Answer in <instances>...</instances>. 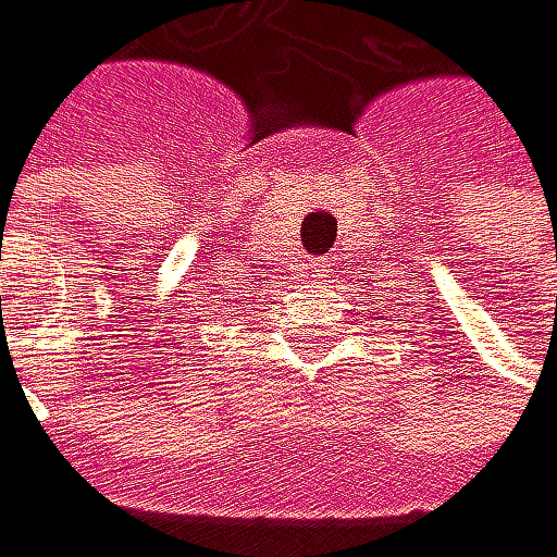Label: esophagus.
<instances>
[{
  "label": "esophagus",
  "mask_w": 557,
  "mask_h": 557,
  "mask_svg": "<svg viewBox=\"0 0 557 557\" xmlns=\"http://www.w3.org/2000/svg\"><path fill=\"white\" fill-rule=\"evenodd\" d=\"M329 260H325V256H314V260H308V273L311 276H329Z\"/></svg>",
  "instance_id": "34e87169"
}]
</instances>
